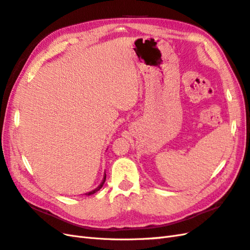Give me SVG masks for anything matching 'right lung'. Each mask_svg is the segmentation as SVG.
Segmentation results:
<instances>
[{
    "instance_id": "obj_1",
    "label": "right lung",
    "mask_w": 250,
    "mask_h": 250,
    "mask_svg": "<svg viewBox=\"0 0 250 250\" xmlns=\"http://www.w3.org/2000/svg\"><path fill=\"white\" fill-rule=\"evenodd\" d=\"M105 179H106V176H104V179H103V181H102V183L100 184V185H99V188H97L96 189H94V190H91V191H89V193H87L86 195L87 196H90V195H92V194H95L96 193V191H98L99 189H100L102 187H103V184H104V182H105Z\"/></svg>"
}]
</instances>
